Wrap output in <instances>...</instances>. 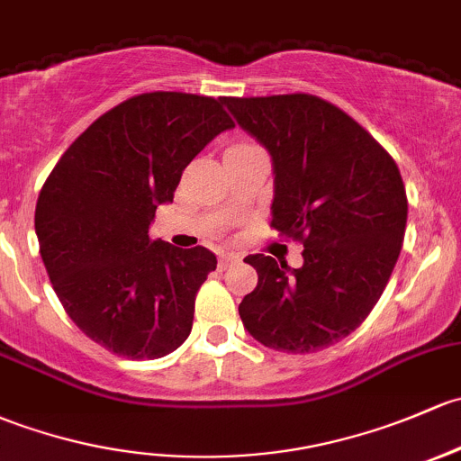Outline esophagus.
Returning a JSON list of instances; mask_svg holds the SVG:
<instances>
[{"label": "esophagus", "instance_id": "34e87169", "mask_svg": "<svg viewBox=\"0 0 461 461\" xmlns=\"http://www.w3.org/2000/svg\"><path fill=\"white\" fill-rule=\"evenodd\" d=\"M239 260H240V256L234 254V251H222V254L218 256V267L227 269V267H230V265L239 263Z\"/></svg>", "mask_w": 461, "mask_h": 461}]
</instances>
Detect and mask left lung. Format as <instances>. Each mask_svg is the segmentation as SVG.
<instances>
[{"label": "left lung", "mask_w": 461, "mask_h": 461, "mask_svg": "<svg viewBox=\"0 0 461 461\" xmlns=\"http://www.w3.org/2000/svg\"><path fill=\"white\" fill-rule=\"evenodd\" d=\"M274 161L271 227L304 245L303 267L247 256L258 285L239 304L260 345L313 353L356 331L391 278L406 230L393 157L320 96H222Z\"/></svg>", "instance_id": "left-lung-1"}]
</instances>
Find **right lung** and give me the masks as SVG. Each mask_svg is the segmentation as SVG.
Here are the masks:
<instances>
[{"mask_svg":"<svg viewBox=\"0 0 461 461\" xmlns=\"http://www.w3.org/2000/svg\"><path fill=\"white\" fill-rule=\"evenodd\" d=\"M230 128L222 99L145 92L101 114L43 183L35 231L52 289L72 322L114 356L157 360L190 336L216 256L152 240L149 225L183 169Z\"/></svg>","mask_w":461,"mask_h":461,"instance_id":"right-lung-1","label":"right lung"}]
</instances>
